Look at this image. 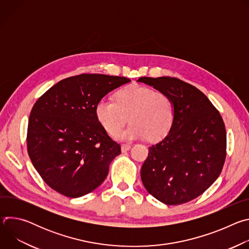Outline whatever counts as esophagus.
I'll return each instance as SVG.
<instances>
[{"label": "esophagus", "mask_w": 249, "mask_h": 249, "mask_svg": "<svg viewBox=\"0 0 249 249\" xmlns=\"http://www.w3.org/2000/svg\"><path fill=\"white\" fill-rule=\"evenodd\" d=\"M131 149V145H128V144H124L121 146V151L122 153H125L127 151H129Z\"/></svg>", "instance_id": "obj_1"}]
</instances>
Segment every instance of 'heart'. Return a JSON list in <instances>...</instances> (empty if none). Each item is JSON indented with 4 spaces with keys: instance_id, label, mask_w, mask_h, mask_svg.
Here are the masks:
<instances>
[{
    "instance_id": "1",
    "label": "heart",
    "mask_w": 249,
    "mask_h": 249,
    "mask_svg": "<svg viewBox=\"0 0 249 249\" xmlns=\"http://www.w3.org/2000/svg\"><path fill=\"white\" fill-rule=\"evenodd\" d=\"M95 116L104 130L114 134L128 121L126 130L116 134L122 141L144 139L156 142L170 131L175 109L172 99L164 92L141 85H131L115 94V101L101 98L95 105Z\"/></svg>"
}]
</instances>
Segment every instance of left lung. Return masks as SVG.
Masks as SVG:
<instances>
[{
	"instance_id": "obj_1",
	"label": "left lung",
	"mask_w": 249,
	"mask_h": 249,
	"mask_svg": "<svg viewBox=\"0 0 249 249\" xmlns=\"http://www.w3.org/2000/svg\"><path fill=\"white\" fill-rule=\"evenodd\" d=\"M138 82L166 93L175 109L166 137L149 148L141 168L142 182L163 204L187 203L221 174L227 154L223 118L201 90L179 79L142 77Z\"/></svg>"
}]
</instances>
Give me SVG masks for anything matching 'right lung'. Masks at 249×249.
<instances>
[{
  "mask_svg": "<svg viewBox=\"0 0 249 249\" xmlns=\"http://www.w3.org/2000/svg\"><path fill=\"white\" fill-rule=\"evenodd\" d=\"M129 79L82 74L64 79L35 102L27 127V153L44 182L78 198L97 188L121 154L97 121L95 105Z\"/></svg>",
  "mask_w": 249,
  "mask_h": 249,
  "instance_id": "obj_1",
  "label": "right lung"
}]
</instances>
